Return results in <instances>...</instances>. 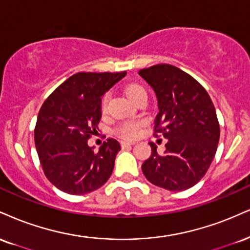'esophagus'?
Segmentation results:
<instances>
[{
  "instance_id": "esophagus-1",
  "label": "esophagus",
  "mask_w": 250,
  "mask_h": 250,
  "mask_svg": "<svg viewBox=\"0 0 250 250\" xmlns=\"http://www.w3.org/2000/svg\"><path fill=\"white\" fill-rule=\"evenodd\" d=\"M135 142H133V141H127V140H123V141H121V146L123 149L125 148H128V146H133Z\"/></svg>"
}]
</instances>
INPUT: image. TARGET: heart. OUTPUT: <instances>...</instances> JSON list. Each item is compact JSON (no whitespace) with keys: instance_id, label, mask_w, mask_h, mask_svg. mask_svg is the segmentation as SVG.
Here are the masks:
<instances>
[{"instance_id":"b5f03b06","label":"heart","mask_w":250,"mask_h":250,"mask_svg":"<svg viewBox=\"0 0 250 250\" xmlns=\"http://www.w3.org/2000/svg\"><path fill=\"white\" fill-rule=\"evenodd\" d=\"M125 94L131 101L136 102L138 99L144 98L146 96V91L143 86L138 85V83H131V85H128L125 89ZM108 101H109V93H106L101 99V110L102 112H106ZM141 122L138 121H125L120 123L119 127L116 128L117 134L123 138H133L137 136L138 133L141 130Z\"/></svg>"}]
</instances>
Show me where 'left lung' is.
I'll return each mask as SVG.
<instances>
[{"label":"left lung","mask_w":250,"mask_h":250,"mask_svg":"<svg viewBox=\"0 0 250 250\" xmlns=\"http://www.w3.org/2000/svg\"><path fill=\"white\" fill-rule=\"evenodd\" d=\"M157 96L159 112L155 136L167 138L165 151L142 164L150 183L169 191H184L205 176L218 148L220 125L214 104L206 89L190 74L169 64H158L138 72Z\"/></svg>","instance_id":"1"}]
</instances>
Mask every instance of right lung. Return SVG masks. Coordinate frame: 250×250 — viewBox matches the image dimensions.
I'll return each instance as SVG.
<instances>
[{"label": "right lung", "instance_id": "obj_1", "mask_svg": "<svg viewBox=\"0 0 250 250\" xmlns=\"http://www.w3.org/2000/svg\"><path fill=\"white\" fill-rule=\"evenodd\" d=\"M127 72H79L44 101L35 128V146L46 178L68 194L101 188L114 169L120 143L108 138L98 152L87 141L101 119V96Z\"/></svg>", "mask_w": 250, "mask_h": 250}]
</instances>
